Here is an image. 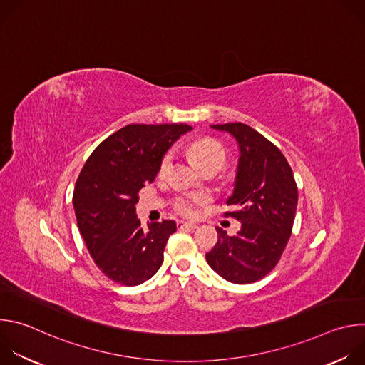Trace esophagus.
Here are the masks:
<instances>
[{"instance_id": "obj_1", "label": "esophagus", "mask_w": 365, "mask_h": 365, "mask_svg": "<svg viewBox=\"0 0 365 365\" xmlns=\"http://www.w3.org/2000/svg\"><path fill=\"white\" fill-rule=\"evenodd\" d=\"M179 230H196L197 225L195 222H186V221H178Z\"/></svg>"}]
</instances>
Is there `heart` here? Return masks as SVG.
I'll use <instances>...</instances> for the list:
<instances>
[{
  "mask_svg": "<svg viewBox=\"0 0 365 365\" xmlns=\"http://www.w3.org/2000/svg\"><path fill=\"white\" fill-rule=\"evenodd\" d=\"M190 154H192V159L197 168H202L206 165H218L222 168L227 160L225 148L220 143L212 141V140H203V141L196 143L192 147ZM172 159H173L172 153H168L162 159V162H160V173L162 175H165L169 170V168L172 165ZM202 200L203 199L200 196L185 195L178 199V202L175 205L176 211L185 217H195L199 211V206H200Z\"/></svg>",
  "mask_w": 365,
  "mask_h": 365,
  "instance_id": "heart-1",
  "label": "heart"
}]
</instances>
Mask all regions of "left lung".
<instances>
[{"mask_svg":"<svg viewBox=\"0 0 365 365\" xmlns=\"http://www.w3.org/2000/svg\"><path fill=\"white\" fill-rule=\"evenodd\" d=\"M230 134L240 158L234 190L227 199L241 222L230 237L217 228L218 241L206 252V262L222 279L247 284L263 279L279 263L292 234L297 206V186L283 153L251 127L241 123L211 125Z\"/></svg>","mask_w":365,"mask_h":365,"instance_id":"left-lung-1","label":"left lung"}]
</instances>
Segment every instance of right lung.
<instances>
[{"mask_svg": "<svg viewBox=\"0 0 365 365\" xmlns=\"http://www.w3.org/2000/svg\"><path fill=\"white\" fill-rule=\"evenodd\" d=\"M186 124H130L103 140L89 155L73 190L78 228L99 270L137 286L155 274L176 222H148L135 214L137 192L151 183L168 150L189 133Z\"/></svg>", "mask_w": 365, "mask_h": 365, "instance_id": "right-lung-1", "label": "right lung"}]
</instances>
